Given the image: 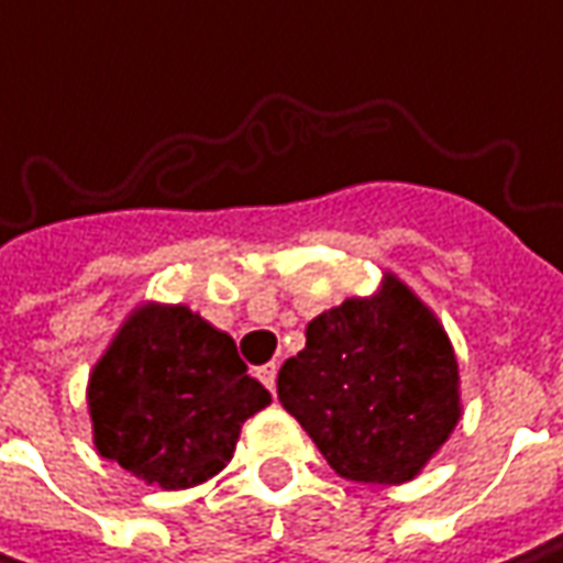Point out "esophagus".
<instances>
[{"label": "esophagus", "mask_w": 563, "mask_h": 563, "mask_svg": "<svg viewBox=\"0 0 563 563\" xmlns=\"http://www.w3.org/2000/svg\"><path fill=\"white\" fill-rule=\"evenodd\" d=\"M255 376H258V383L268 388V391H275V379H278V366H275V363H265V366H258V369H255Z\"/></svg>", "instance_id": "obj_1"}]
</instances>
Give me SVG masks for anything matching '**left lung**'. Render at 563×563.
Instances as JSON below:
<instances>
[{"mask_svg":"<svg viewBox=\"0 0 563 563\" xmlns=\"http://www.w3.org/2000/svg\"><path fill=\"white\" fill-rule=\"evenodd\" d=\"M278 373V401L323 460L356 483H405L460 418L454 346L395 275L376 298H350L308 323Z\"/></svg>","mask_w":563,"mask_h":563,"instance_id":"1","label":"left lung"}]
</instances>
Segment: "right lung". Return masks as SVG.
I'll use <instances>...</instances> for the list:
<instances>
[{
  "instance_id": "add662e5",
  "label": "right lung",
  "mask_w": 563,
  "mask_h": 563,
  "mask_svg": "<svg viewBox=\"0 0 563 563\" xmlns=\"http://www.w3.org/2000/svg\"><path fill=\"white\" fill-rule=\"evenodd\" d=\"M272 395L249 379L230 333L190 308L145 305L97 363L87 405L100 457L162 489L220 473L240 428Z\"/></svg>"
}]
</instances>
